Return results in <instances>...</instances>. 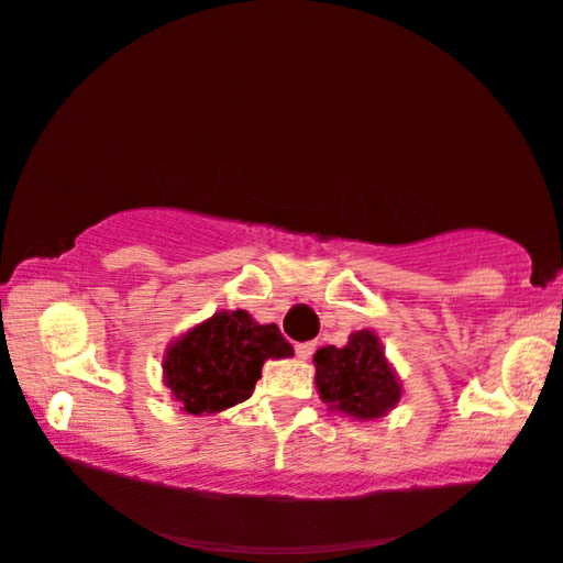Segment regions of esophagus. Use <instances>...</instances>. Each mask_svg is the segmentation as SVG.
<instances>
[{"mask_svg":"<svg viewBox=\"0 0 563 563\" xmlns=\"http://www.w3.org/2000/svg\"><path fill=\"white\" fill-rule=\"evenodd\" d=\"M313 350H316V342H300V345H295V353L300 361H308L310 355H313Z\"/></svg>","mask_w":563,"mask_h":563,"instance_id":"obj_1","label":"esophagus"}]
</instances>
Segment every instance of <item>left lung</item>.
Returning <instances> with one entry per match:
<instances>
[{"label": "left lung", "mask_w": 563, "mask_h": 563, "mask_svg": "<svg viewBox=\"0 0 563 563\" xmlns=\"http://www.w3.org/2000/svg\"><path fill=\"white\" fill-rule=\"evenodd\" d=\"M316 389L329 411L355 421H376L400 402V376L372 329L347 336V345L316 350Z\"/></svg>", "instance_id": "8db88e82"}]
</instances>
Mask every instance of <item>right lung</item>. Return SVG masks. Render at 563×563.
I'll use <instances>...</instances> for the list:
<instances>
[{
	"mask_svg": "<svg viewBox=\"0 0 563 563\" xmlns=\"http://www.w3.org/2000/svg\"><path fill=\"white\" fill-rule=\"evenodd\" d=\"M289 355L295 350L276 323H257L247 310H216L165 347L163 385L181 411L213 416L253 395L268 358Z\"/></svg>",
	"mask_w": 563,
	"mask_h": 563,
	"instance_id": "1",
	"label": "right lung"
}]
</instances>
